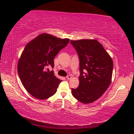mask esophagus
Returning <instances> with one entry per match:
<instances>
[{"mask_svg":"<svg viewBox=\"0 0 134 134\" xmlns=\"http://www.w3.org/2000/svg\"><path fill=\"white\" fill-rule=\"evenodd\" d=\"M66 78H67V79H71V78H72V77H71V76H70V75H67V77H66Z\"/></svg>","mask_w":134,"mask_h":134,"instance_id":"34e87169","label":"esophagus"}]
</instances>
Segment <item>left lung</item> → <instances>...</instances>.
<instances>
[{"label": "left lung", "instance_id": "obj_1", "mask_svg": "<svg viewBox=\"0 0 134 134\" xmlns=\"http://www.w3.org/2000/svg\"><path fill=\"white\" fill-rule=\"evenodd\" d=\"M79 59V85L72 89L74 97L83 104L96 101L111 83L113 63L103 46L96 40H71Z\"/></svg>", "mask_w": 134, "mask_h": 134}]
</instances>
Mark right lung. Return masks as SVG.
I'll return each mask as SVG.
<instances>
[{"label":"right lung","mask_w":134,"mask_h":134,"mask_svg":"<svg viewBox=\"0 0 134 134\" xmlns=\"http://www.w3.org/2000/svg\"><path fill=\"white\" fill-rule=\"evenodd\" d=\"M69 41V38L62 39L42 33L25 46L17 69L22 85L34 97L44 99L56 93L62 80L47 67H53L54 58Z\"/></svg>","instance_id":"1"}]
</instances>
